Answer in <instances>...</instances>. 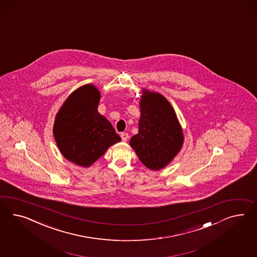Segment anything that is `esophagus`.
Masks as SVG:
<instances>
[{"label":"esophagus","instance_id":"1","mask_svg":"<svg viewBox=\"0 0 257 257\" xmlns=\"http://www.w3.org/2000/svg\"><path fill=\"white\" fill-rule=\"evenodd\" d=\"M120 138L122 139V141H127L129 136H128L127 133H121V134H120Z\"/></svg>","mask_w":257,"mask_h":257}]
</instances>
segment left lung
I'll return each mask as SVG.
<instances>
[{"mask_svg": "<svg viewBox=\"0 0 257 257\" xmlns=\"http://www.w3.org/2000/svg\"><path fill=\"white\" fill-rule=\"evenodd\" d=\"M139 133L130 145L145 167L160 170L175 158L183 145V133L172 105L158 92L142 90Z\"/></svg>", "mask_w": 257, "mask_h": 257, "instance_id": "8db88e82", "label": "left lung"}]
</instances>
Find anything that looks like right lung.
<instances>
[{
  "mask_svg": "<svg viewBox=\"0 0 257 257\" xmlns=\"http://www.w3.org/2000/svg\"><path fill=\"white\" fill-rule=\"evenodd\" d=\"M100 91L87 84L73 91L57 113L53 135L64 158L89 167L120 141L110 122L97 110Z\"/></svg>",
  "mask_w": 257,
  "mask_h": 257,
  "instance_id": "1",
  "label": "right lung"
}]
</instances>
